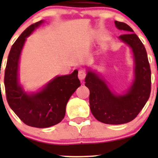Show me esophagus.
<instances>
[{
	"instance_id": "1",
	"label": "esophagus",
	"mask_w": 158,
	"mask_h": 158,
	"mask_svg": "<svg viewBox=\"0 0 158 158\" xmlns=\"http://www.w3.org/2000/svg\"><path fill=\"white\" fill-rule=\"evenodd\" d=\"M86 76V72L84 69H79L78 72V77L80 80H83Z\"/></svg>"
}]
</instances>
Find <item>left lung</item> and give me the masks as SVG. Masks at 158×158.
Listing matches in <instances>:
<instances>
[{
  "instance_id": "8db88e82",
  "label": "left lung",
  "mask_w": 158,
  "mask_h": 158,
  "mask_svg": "<svg viewBox=\"0 0 158 158\" xmlns=\"http://www.w3.org/2000/svg\"><path fill=\"white\" fill-rule=\"evenodd\" d=\"M119 30L128 32L119 36L131 47L135 56V79L125 95H115L106 82L92 72H88L85 86L89 89V105L94 117L109 125L128 123L138 116L145 106L151 89V72L144 44L128 24L114 21Z\"/></svg>"
}]
</instances>
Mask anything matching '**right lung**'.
I'll return each instance as SVG.
<instances>
[{"label":"right lung","mask_w":158,"mask_h":158,"mask_svg":"<svg viewBox=\"0 0 158 158\" xmlns=\"http://www.w3.org/2000/svg\"><path fill=\"white\" fill-rule=\"evenodd\" d=\"M42 21L30 25L11 47L4 73V86L8 105L24 124L35 128H48L60 123L73 92L80 86L78 71L57 76L37 93L27 95L18 84L17 71L20 52L26 37Z\"/></svg>","instance_id":"1"}]
</instances>
